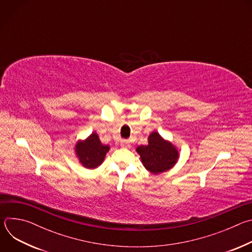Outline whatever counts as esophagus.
Returning <instances> with one entry per match:
<instances>
[{"label": "esophagus", "mask_w": 252, "mask_h": 252, "mask_svg": "<svg viewBox=\"0 0 252 252\" xmlns=\"http://www.w3.org/2000/svg\"><path fill=\"white\" fill-rule=\"evenodd\" d=\"M121 147L124 149H128V148H130V142L128 140H122Z\"/></svg>", "instance_id": "obj_1"}]
</instances>
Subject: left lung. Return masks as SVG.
Here are the masks:
<instances>
[{
	"label": "left lung",
	"mask_w": 252,
	"mask_h": 252,
	"mask_svg": "<svg viewBox=\"0 0 252 252\" xmlns=\"http://www.w3.org/2000/svg\"><path fill=\"white\" fill-rule=\"evenodd\" d=\"M147 146L136 148L141 163L153 174H159L172 168L179 158V152L173 143L164 139L158 131H153L148 137Z\"/></svg>",
	"instance_id": "8db88e82"
}]
</instances>
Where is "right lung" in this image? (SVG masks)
<instances>
[{"label":"right lung","instance_id":"obj_1","mask_svg":"<svg viewBox=\"0 0 252 252\" xmlns=\"http://www.w3.org/2000/svg\"><path fill=\"white\" fill-rule=\"evenodd\" d=\"M110 149L109 145H103L100 141L96 131H93L86 139L76 142L75 155L84 167L94 169L103 162Z\"/></svg>","mask_w":252,"mask_h":252}]
</instances>
